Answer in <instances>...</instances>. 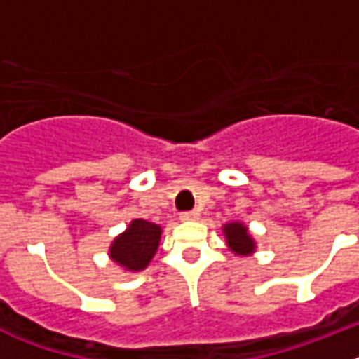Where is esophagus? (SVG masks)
<instances>
[{"mask_svg":"<svg viewBox=\"0 0 359 359\" xmlns=\"http://www.w3.org/2000/svg\"><path fill=\"white\" fill-rule=\"evenodd\" d=\"M180 219H182V222H196V219H199V212H197V210L182 212L180 214Z\"/></svg>","mask_w":359,"mask_h":359,"instance_id":"1","label":"esophagus"}]
</instances>
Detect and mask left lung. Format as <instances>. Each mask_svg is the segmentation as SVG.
<instances>
[{
	"label": "left lung",
	"mask_w": 359,
	"mask_h": 359,
	"mask_svg": "<svg viewBox=\"0 0 359 359\" xmlns=\"http://www.w3.org/2000/svg\"><path fill=\"white\" fill-rule=\"evenodd\" d=\"M224 235L231 251L236 255H251L255 251V240L251 238L250 231L240 222H231L224 225Z\"/></svg>",
	"instance_id": "obj_1"
}]
</instances>
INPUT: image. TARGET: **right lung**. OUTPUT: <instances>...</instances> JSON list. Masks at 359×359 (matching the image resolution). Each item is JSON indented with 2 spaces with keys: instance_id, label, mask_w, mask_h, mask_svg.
<instances>
[{
  "instance_id": "1",
  "label": "right lung",
  "mask_w": 359,
  "mask_h": 359,
  "mask_svg": "<svg viewBox=\"0 0 359 359\" xmlns=\"http://www.w3.org/2000/svg\"><path fill=\"white\" fill-rule=\"evenodd\" d=\"M162 227L147 219H132L124 233L109 245V257L128 272H140L149 266L156 253Z\"/></svg>"
}]
</instances>
